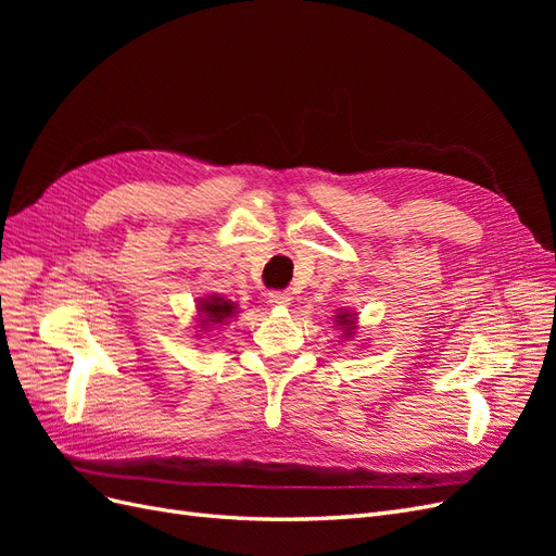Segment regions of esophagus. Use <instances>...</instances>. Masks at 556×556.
<instances>
[{
	"instance_id": "esophagus-1",
	"label": "esophagus",
	"mask_w": 556,
	"mask_h": 556,
	"mask_svg": "<svg viewBox=\"0 0 556 556\" xmlns=\"http://www.w3.org/2000/svg\"><path fill=\"white\" fill-rule=\"evenodd\" d=\"M266 299L271 306H290V301H292L290 292H285V290H271L266 294Z\"/></svg>"
}]
</instances>
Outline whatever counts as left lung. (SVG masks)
Masks as SVG:
<instances>
[{
	"instance_id": "1",
	"label": "left lung",
	"mask_w": 556,
	"mask_h": 556,
	"mask_svg": "<svg viewBox=\"0 0 556 556\" xmlns=\"http://www.w3.org/2000/svg\"><path fill=\"white\" fill-rule=\"evenodd\" d=\"M336 323H339V325H343V323H345V325H352V319H348V315H339V319H336ZM350 329H352V327H350ZM345 336H348V333H345Z\"/></svg>"
}]
</instances>
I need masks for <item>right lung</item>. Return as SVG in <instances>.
Listing matches in <instances>:
<instances>
[{"mask_svg":"<svg viewBox=\"0 0 556 556\" xmlns=\"http://www.w3.org/2000/svg\"><path fill=\"white\" fill-rule=\"evenodd\" d=\"M206 313V317H204V323H223L225 317H229L231 313H233V306H231V301H225V299H220V296H211L206 304H201Z\"/></svg>","mask_w":556,"mask_h":556,"instance_id":"1","label":"right lung"}]
</instances>
